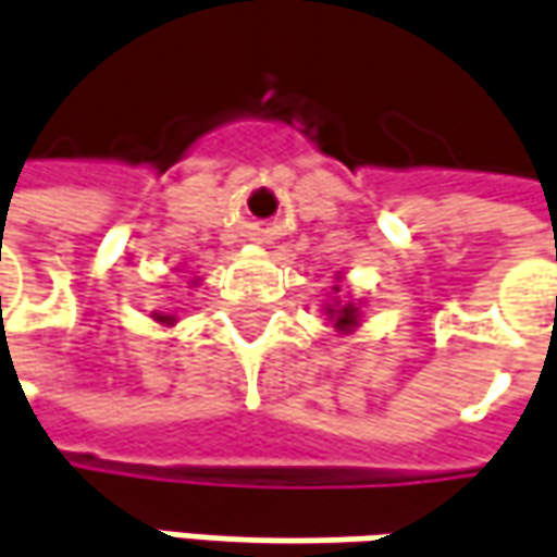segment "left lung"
Instances as JSON below:
<instances>
[{
	"instance_id": "obj_1",
	"label": "left lung",
	"mask_w": 557,
	"mask_h": 557,
	"mask_svg": "<svg viewBox=\"0 0 557 557\" xmlns=\"http://www.w3.org/2000/svg\"><path fill=\"white\" fill-rule=\"evenodd\" d=\"M335 313V325H342V329H348V325H354L357 322V307H342V310H332Z\"/></svg>"
}]
</instances>
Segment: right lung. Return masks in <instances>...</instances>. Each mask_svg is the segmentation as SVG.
Here are the masks:
<instances>
[{"mask_svg": "<svg viewBox=\"0 0 557 557\" xmlns=\"http://www.w3.org/2000/svg\"><path fill=\"white\" fill-rule=\"evenodd\" d=\"M159 320H169V317H159Z\"/></svg>", "mask_w": 557, "mask_h": 557, "instance_id": "1", "label": "right lung"}]
</instances>
